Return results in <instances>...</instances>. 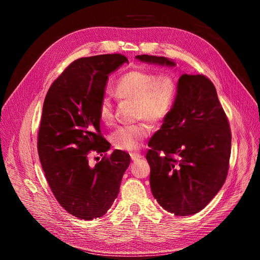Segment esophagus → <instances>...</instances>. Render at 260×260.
Returning a JSON list of instances; mask_svg holds the SVG:
<instances>
[{"label": "esophagus", "instance_id": "obj_1", "mask_svg": "<svg viewBox=\"0 0 260 260\" xmlns=\"http://www.w3.org/2000/svg\"><path fill=\"white\" fill-rule=\"evenodd\" d=\"M131 157H132V160H133L134 162H136V161L140 160V158H142L144 156H142V155L139 154V153H132V154H131Z\"/></svg>", "mask_w": 260, "mask_h": 260}]
</instances>
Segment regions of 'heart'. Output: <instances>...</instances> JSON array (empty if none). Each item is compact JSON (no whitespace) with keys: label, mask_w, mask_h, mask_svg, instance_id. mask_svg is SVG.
<instances>
[{"label":"heart","mask_w":260,"mask_h":260,"mask_svg":"<svg viewBox=\"0 0 260 260\" xmlns=\"http://www.w3.org/2000/svg\"><path fill=\"white\" fill-rule=\"evenodd\" d=\"M115 95L123 99L135 100V116L152 122L163 121L172 111L177 98V84L170 74L135 69L124 73L114 85ZM99 119L105 125L113 123L114 113L111 100L105 97L98 108ZM150 125L141 121L121 126L111 133L112 145L124 151H135L150 133Z\"/></svg>","instance_id":"heart-1"}]
</instances>
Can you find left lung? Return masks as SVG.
<instances>
[{"mask_svg":"<svg viewBox=\"0 0 260 260\" xmlns=\"http://www.w3.org/2000/svg\"><path fill=\"white\" fill-rule=\"evenodd\" d=\"M147 63L175 67L169 58L138 55ZM148 146L153 197L176 216L199 213L227 178L231 153L228 119L211 80L182 74L177 98Z\"/></svg>","mask_w":260,"mask_h":260,"instance_id":"1","label":"left lung"}]
</instances>
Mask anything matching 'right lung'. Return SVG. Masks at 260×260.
Masks as SVG:
<instances>
[{
	"label": "right lung",
	"mask_w": 260,
	"mask_h": 260,
	"mask_svg": "<svg viewBox=\"0 0 260 260\" xmlns=\"http://www.w3.org/2000/svg\"><path fill=\"white\" fill-rule=\"evenodd\" d=\"M124 62L127 58L120 54L80 58L54 81L44 100L38 137L41 165L56 200L80 219L107 213L131 163L121 150L95 166L87 156L90 150L103 155L110 149L100 133L98 108L109 74Z\"/></svg>",
	"instance_id": "1"
}]
</instances>
